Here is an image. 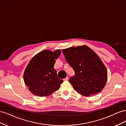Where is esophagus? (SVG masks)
<instances>
[{
    "label": "esophagus",
    "instance_id": "esophagus-1",
    "mask_svg": "<svg viewBox=\"0 0 126 126\" xmlns=\"http://www.w3.org/2000/svg\"><path fill=\"white\" fill-rule=\"evenodd\" d=\"M68 80V77H66L65 78L63 79V80H64V81H66V80Z\"/></svg>",
    "mask_w": 126,
    "mask_h": 126
}]
</instances>
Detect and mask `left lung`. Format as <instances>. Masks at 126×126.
Instances as JSON below:
<instances>
[{
    "mask_svg": "<svg viewBox=\"0 0 126 126\" xmlns=\"http://www.w3.org/2000/svg\"><path fill=\"white\" fill-rule=\"evenodd\" d=\"M63 52L75 72L69 80L74 89L84 96L100 93L107 80V71L96 53L86 46L64 49Z\"/></svg>",
    "mask_w": 126,
    "mask_h": 126,
    "instance_id": "left-lung-1",
    "label": "left lung"
}]
</instances>
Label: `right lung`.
I'll return each mask as SVG.
<instances>
[{
	"mask_svg": "<svg viewBox=\"0 0 126 126\" xmlns=\"http://www.w3.org/2000/svg\"><path fill=\"white\" fill-rule=\"evenodd\" d=\"M61 51L46 50L34 56L27 66L24 74L25 84L33 94L47 96L58 90L63 80L57 76L54 69L56 60Z\"/></svg>",
	"mask_w": 126,
	"mask_h": 126,
	"instance_id": "right-lung-1",
	"label": "right lung"
}]
</instances>
